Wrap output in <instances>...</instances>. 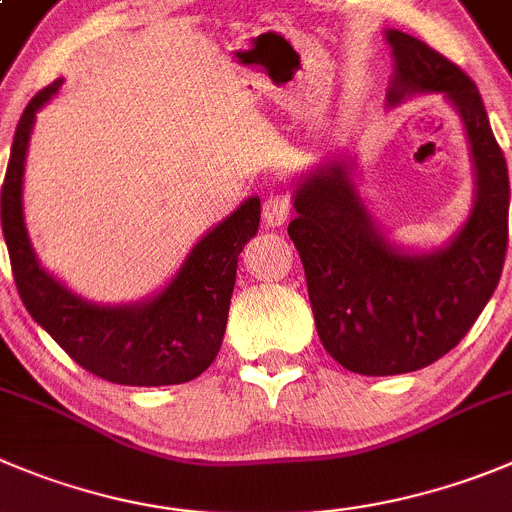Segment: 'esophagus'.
<instances>
[{"instance_id":"esophagus-1","label":"esophagus","mask_w":512,"mask_h":512,"mask_svg":"<svg viewBox=\"0 0 512 512\" xmlns=\"http://www.w3.org/2000/svg\"><path fill=\"white\" fill-rule=\"evenodd\" d=\"M290 212H293V204H290L288 191L283 189H270L262 199V219L270 227H278V224L288 222Z\"/></svg>"}]
</instances>
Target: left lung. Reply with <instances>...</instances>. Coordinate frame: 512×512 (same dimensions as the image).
Segmentation results:
<instances>
[{
  "label": "left lung",
  "mask_w": 512,
  "mask_h": 512,
  "mask_svg": "<svg viewBox=\"0 0 512 512\" xmlns=\"http://www.w3.org/2000/svg\"><path fill=\"white\" fill-rule=\"evenodd\" d=\"M386 40L396 60L389 103L409 90L447 95L470 136L477 194L450 247L407 255L374 229L343 161L298 186L288 234L303 260L315 328L343 369L364 376L407 374L452 351L498 288L508 250V164L477 85L407 32L389 30Z\"/></svg>",
  "instance_id": "left-lung-1"
}]
</instances>
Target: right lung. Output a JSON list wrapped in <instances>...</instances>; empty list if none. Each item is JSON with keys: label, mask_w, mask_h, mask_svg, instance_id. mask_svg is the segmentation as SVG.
<instances>
[{"label": "right lung", "mask_w": 512, "mask_h": 512, "mask_svg": "<svg viewBox=\"0 0 512 512\" xmlns=\"http://www.w3.org/2000/svg\"><path fill=\"white\" fill-rule=\"evenodd\" d=\"M60 85L62 78H57L27 103L2 184V232L19 298L88 374L123 386H169L197 379L222 346L237 260L260 227V199H247L202 237L169 288L154 300L105 308L78 298L42 270L22 217V176L32 123Z\"/></svg>", "instance_id": "1"}]
</instances>
